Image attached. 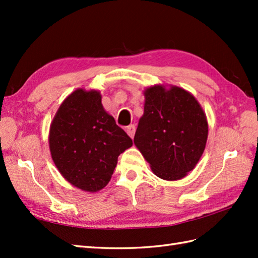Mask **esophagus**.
<instances>
[{
  "mask_svg": "<svg viewBox=\"0 0 258 258\" xmlns=\"http://www.w3.org/2000/svg\"><path fill=\"white\" fill-rule=\"evenodd\" d=\"M135 125H133V124H131V125H128L127 127H126V133H127L128 135H130V138H134V134H135Z\"/></svg>",
  "mask_w": 258,
  "mask_h": 258,
  "instance_id": "34e87169",
  "label": "esophagus"
}]
</instances>
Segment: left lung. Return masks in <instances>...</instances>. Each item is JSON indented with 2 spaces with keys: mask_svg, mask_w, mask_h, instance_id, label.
Here are the masks:
<instances>
[{
  "mask_svg": "<svg viewBox=\"0 0 258 258\" xmlns=\"http://www.w3.org/2000/svg\"><path fill=\"white\" fill-rule=\"evenodd\" d=\"M144 96V114L134 144L156 176L166 180L183 178L205 150L206 115L196 98L178 86L147 87Z\"/></svg>",
  "mask_w": 258,
  "mask_h": 258,
  "instance_id": "left-lung-1",
  "label": "left lung"
}]
</instances>
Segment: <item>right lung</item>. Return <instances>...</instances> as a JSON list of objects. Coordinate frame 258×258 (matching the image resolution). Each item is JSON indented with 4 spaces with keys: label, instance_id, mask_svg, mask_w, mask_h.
<instances>
[{
    "label": "right lung",
    "instance_id": "1",
    "mask_svg": "<svg viewBox=\"0 0 258 258\" xmlns=\"http://www.w3.org/2000/svg\"><path fill=\"white\" fill-rule=\"evenodd\" d=\"M48 144L62 176L75 187L94 193L107 185L118 155L133 142L104 109L100 92L78 89L57 109Z\"/></svg>",
    "mask_w": 258,
    "mask_h": 258
}]
</instances>
